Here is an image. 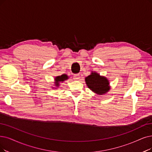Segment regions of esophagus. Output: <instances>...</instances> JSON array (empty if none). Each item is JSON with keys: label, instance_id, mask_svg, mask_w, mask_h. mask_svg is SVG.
<instances>
[{"label": "esophagus", "instance_id": "1", "mask_svg": "<svg viewBox=\"0 0 152 152\" xmlns=\"http://www.w3.org/2000/svg\"><path fill=\"white\" fill-rule=\"evenodd\" d=\"M80 79V74H75L74 75V80H78Z\"/></svg>", "mask_w": 152, "mask_h": 152}]
</instances>
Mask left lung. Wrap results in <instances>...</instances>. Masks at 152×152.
I'll return each instance as SVG.
<instances>
[{
    "label": "left lung",
    "mask_w": 152,
    "mask_h": 152,
    "mask_svg": "<svg viewBox=\"0 0 152 152\" xmlns=\"http://www.w3.org/2000/svg\"><path fill=\"white\" fill-rule=\"evenodd\" d=\"M86 82L88 87L99 95L107 93L110 88L106 77L100 76L96 72H92V74L86 77Z\"/></svg>",
    "instance_id": "left-lung-1"
}]
</instances>
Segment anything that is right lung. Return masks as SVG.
<instances>
[{
  "mask_svg": "<svg viewBox=\"0 0 152 152\" xmlns=\"http://www.w3.org/2000/svg\"><path fill=\"white\" fill-rule=\"evenodd\" d=\"M66 79H68V76L66 75H65V74L62 75L61 76L57 77L55 79L56 81V86H59V82H63Z\"/></svg>",
  "mask_w": 152,
  "mask_h": 152,
  "instance_id": "1",
  "label": "right lung"
}]
</instances>
